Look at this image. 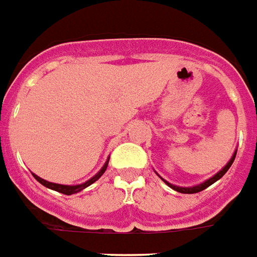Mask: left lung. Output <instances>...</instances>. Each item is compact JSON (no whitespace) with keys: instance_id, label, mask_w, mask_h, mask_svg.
<instances>
[{"instance_id":"1","label":"left lung","mask_w":257,"mask_h":257,"mask_svg":"<svg viewBox=\"0 0 257 257\" xmlns=\"http://www.w3.org/2000/svg\"><path fill=\"white\" fill-rule=\"evenodd\" d=\"M236 153H237V152H234V154L231 156L230 161H229V163H227L226 165H225V167H223L222 169L219 171V172L215 173V175H214L213 177H210L209 180L203 181V183H200V184H198V186H194V187L173 186V184H171V183H168L167 180H164L163 177H161V179H163V180L165 181V183H167V186H169V187H171V188H172V190L177 191V192H181V194H196V192H200V191H203L204 188H207V187H210V186H211V184H214L215 181L219 180V179H221V177H222L223 175H225V173L227 172V169H229V168L231 167V164H233V161H234V158H236Z\"/></svg>"}]
</instances>
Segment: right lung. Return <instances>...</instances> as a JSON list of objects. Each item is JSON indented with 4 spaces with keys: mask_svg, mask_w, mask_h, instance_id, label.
Segmentation results:
<instances>
[{
    "mask_svg": "<svg viewBox=\"0 0 257 257\" xmlns=\"http://www.w3.org/2000/svg\"><path fill=\"white\" fill-rule=\"evenodd\" d=\"M108 161H109V158L105 161V164H104L103 168L100 169L99 173H96V175H94L92 179H89L88 181H85V183H82V184H77V186H63V184H57V183H51V181L44 180V179L36 176V175H34V177L36 179V180L39 181L40 184H43L44 187H47V188H50V190L58 191V192H61V194H65V195L77 194V192H80V191H82L84 188H86V187H89L90 184H93L96 180H99L100 177H101V175H103V173L105 172V169H107Z\"/></svg>",
    "mask_w": 257,
    "mask_h": 257,
    "instance_id": "obj_1",
    "label": "right lung"
}]
</instances>
